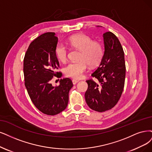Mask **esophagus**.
Returning <instances> with one entry per match:
<instances>
[{
  "mask_svg": "<svg viewBox=\"0 0 152 152\" xmlns=\"http://www.w3.org/2000/svg\"><path fill=\"white\" fill-rule=\"evenodd\" d=\"M78 81H79L76 80H72V84H73V85H76V83H78Z\"/></svg>",
  "mask_w": 152,
  "mask_h": 152,
  "instance_id": "obj_1",
  "label": "esophagus"
}]
</instances>
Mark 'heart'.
I'll return each instance as SVG.
<instances>
[{
	"mask_svg": "<svg viewBox=\"0 0 152 152\" xmlns=\"http://www.w3.org/2000/svg\"><path fill=\"white\" fill-rule=\"evenodd\" d=\"M68 43L72 48L79 49L80 61L71 62L64 69L66 76L79 80L83 77L88 68V64L94 66L102 59L103 54L102 45L97 41H93L90 37L83 34L72 36ZM55 53L58 59L65 62L67 58V49L63 43H59L56 47Z\"/></svg>",
	"mask_w": 152,
	"mask_h": 152,
	"instance_id": "b5f03b06",
	"label": "heart"
}]
</instances>
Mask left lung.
I'll return each mask as SVG.
<instances>
[{"label": "left lung", "instance_id": "obj_1", "mask_svg": "<svg viewBox=\"0 0 152 152\" xmlns=\"http://www.w3.org/2000/svg\"><path fill=\"white\" fill-rule=\"evenodd\" d=\"M99 27V26H98ZM104 51L102 61L86 81L85 99L91 109L103 112L113 108L118 102L125 85L126 67L124 51L118 39L111 32L103 35Z\"/></svg>", "mask_w": 152, "mask_h": 152}]
</instances>
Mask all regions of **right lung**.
I'll return each instance as SVG.
<instances>
[{
    "label": "right lung",
    "instance_id": "right-lung-1",
    "mask_svg": "<svg viewBox=\"0 0 152 152\" xmlns=\"http://www.w3.org/2000/svg\"><path fill=\"white\" fill-rule=\"evenodd\" d=\"M58 38L54 32H46L34 39L28 48L24 59L25 86L36 107L48 115H56L64 111L69 101V92L73 85L68 77L61 79L58 86L50 81L53 76L61 77L56 72L59 67L55 53Z\"/></svg>",
    "mask_w": 152,
    "mask_h": 152
}]
</instances>
